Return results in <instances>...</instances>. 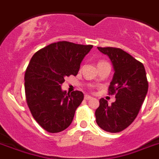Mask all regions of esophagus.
Segmentation results:
<instances>
[{"mask_svg": "<svg viewBox=\"0 0 159 159\" xmlns=\"http://www.w3.org/2000/svg\"><path fill=\"white\" fill-rule=\"evenodd\" d=\"M84 98H85V100H87V101H88V100H92V99H93V97H90V96H87V95L85 96Z\"/></svg>", "mask_w": 159, "mask_h": 159, "instance_id": "34e87169", "label": "esophagus"}]
</instances>
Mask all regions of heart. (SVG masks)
I'll return each instance as SVG.
<instances>
[{
	"mask_svg": "<svg viewBox=\"0 0 159 159\" xmlns=\"http://www.w3.org/2000/svg\"><path fill=\"white\" fill-rule=\"evenodd\" d=\"M101 62H104V61H101V62H100L99 63H101Z\"/></svg>",
	"mask_w": 159,
	"mask_h": 159,
	"instance_id": "heart-1",
	"label": "heart"
}]
</instances>
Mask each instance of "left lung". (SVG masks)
Returning a JSON list of instances; mask_svg holds the SVG:
<instances>
[{"mask_svg": "<svg viewBox=\"0 0 159 159\" xmlns=\"http://www.w3.org/2000/svg\"><path fill=\"white\" fill-rule=\"evenodd\" d=\"M111 61L114 76L109 87V94H116V102L108 105L100 99L96 110V120L100 128L111 133H118L126 129L135 118L145 99L148 83L145 68L130 54L118 48H101Z\"/></svg>", "mask_w": 159, "mask_h": 159, "instance_id": "8db88e82", "label": "left lung"}]
</instances>
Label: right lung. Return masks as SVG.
<instances>
[{"mask_svg": "<svg viewBox=\"0 0 159 159\" xmlns=\"http://www.w3.org/2000/svg\"><path fill=\"white\" fill-rule=\"evenodd\" d=\"M92 47L60 41L41 48L30 59L25 74L26 102L34 120L49 133L67 129L83 101L82 92L67 93L61 85L66 77L77 74Z\"/></svg>", "mask_w": 159, "mask_h": 159, "instance_id": "right-lung-1", "label": "right lung"}]
</instances>
